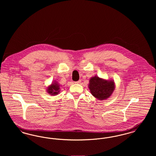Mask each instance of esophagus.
Returning a JSON list of instances; mask_svg holds the SVG:
<instances>
[{"label": "esophagus", "instance_id": "obj_1", "mask_svg": "<svg viewBox=\"0 0 156 156\" xmlns=\"http://www.w3.org/2000/svg\"><path fill=\"white\" fill-rule=\"evenodd\" d=\"M81 82V80H80L79 81H78L75 82V83H80Z\"/></svg>", "mask_w": 156, "mask_h": 156}]
</instances>
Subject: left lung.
I'll return each mask as SVG.
<instances>
[{
  "label": "left lung",
  "instance_id": "1",
  "mask_svg": "<svg viewBox=\"0 0 156 156\" xmlns=\"http://www.w3.org/2000/svg\"><path fill=\"white\" fill-rule=\"evenodd\" d=\"M89 82L88 88L90 94L99 101L109 98L115 89L113 80H107L97 75L91 77Z\"/></svg>",
  "mask_w": 156,
  "mask_h": 156
}]
</instances>
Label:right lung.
<instances>
[{
    "instance_id": "add662e5",
    "label": "right lung",
    "mask_w": 156,
    "mask_h": 156,
    "mask_svg": "<svg viewBox=\"0 0 156 156\" xmlns=\"http://www.w3.org/2000/svg\"><path fill=\"white\" fill-rule=\"evenodd\" d=\"M60 87L61 86L59 83L56 81H54L52 82L51 85L47 87L46 91L49 95L55 96L60 92Z\"/></svg>"
}]
</instances>
